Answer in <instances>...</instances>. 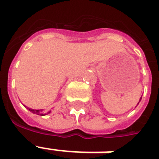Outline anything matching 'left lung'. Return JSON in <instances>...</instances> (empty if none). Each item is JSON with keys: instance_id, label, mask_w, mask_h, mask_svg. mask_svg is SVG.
I'll return each mask as SVG.
<instances>
[{"instance_id": "1", "label": "left lung", "mask_w": 159, "mask_h": 159, "mask_svg": "<svg viewBox=\"0 0 159 159\" xmlns=\"http://www.w3.org/2000/svg\"><path fill=\"white\" fill-rule=\"evenodd\" d=\"M141 100H142V96H141V98H140V100H139V102H140V101H141ZM139 102H138V104H139Z\"/></svg>"}]
</instances>
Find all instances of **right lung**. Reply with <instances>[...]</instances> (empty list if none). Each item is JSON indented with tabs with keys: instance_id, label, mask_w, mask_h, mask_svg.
<instances>
[{
	"instance_id": "obj_1",
	"label": "right lung",
	"mask_w": 159,
	"mask_h": 159,
	"mask_svg": "<svg viewBox=\"0 0 159 159\" xmlns=\"http://www.w3.org/2000/svg\"><path fill=\"white\" fill-rule=\"evenodd\" d=\"M27 109L29 110L31 112H33V114H37V115H40V116H45V115H47V114H49L50 112H51V111H49L48 113H43V110H34V109H31V108H28V107H27Z\"/></svg>"
}]
</instances>
